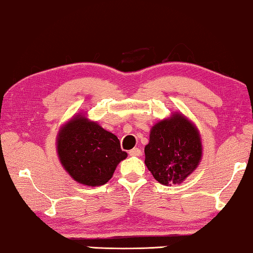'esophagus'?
<instances>
[{
  "mask_svg": "<svg viewBox=\"0 0 253 253\" xmlns=\"http://www.w3.org/2000/svg\"><path fill=\"white\" fill-rule=\"evenodd\" d=\"M129 155L130 156H141V149L139 148H133L129 151Z\"/></svg>",
  "mask_w": 253,
  "mask_h": 253,
  "instance_id": "esophagus-1",
  "label": "esophagus"
}]
</instances>
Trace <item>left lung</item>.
I'll return each mask as SVG.
<instances>
[{"instance_id": "left-lung-1", "label": "left lung", "mask_w": 253, "mask_h": 253, "mask_svg": "<svg viewBox=\"0 0 253 253\" xmlns=\"http://www.w3.org/2000/svg\"><path fill=\"white\" fill-rule=\"evenodd\" d=\"M201 157L199 130L182 114L174 113L152 127L145 164L160 184H180L196 169Z\"/></svg>"}]
</instances>
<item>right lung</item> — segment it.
<instances>
[{"instance_id": "1", "label": "right lung", "mask_w": 253, "mask_h": 253, "mask_svg": "<svg viewBox=\"0 0 253 253\" xmlns=\"http://www.w3.org/2000/svg\"><path fill=\"white\" fill-rule=\"evenodd\" d=\"M57 152L69 175L79 184L92 187L106 184L118 164L127 156L115 134L81 114L59 130Z\"/></svg>"}]
</instances>
